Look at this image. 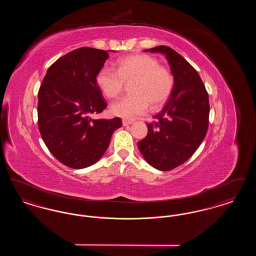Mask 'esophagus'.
I'll return each instance as SVG.
<instances>
[{"label":"esophagus","instance_id":"1","mask_svg":"<svg viewBox=\"0 0 256 256\" xmlns=\"http://www.w3.org/2000/svg\"><path fill=\"white\" fill-rule=\"evenodd\" d=\"M122 126H128V124H132V121H128V120H122Z\"/></svg>","mask_w":256,"mask_h":256}]
</instances>
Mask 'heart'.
Wrapping results in <instances>:
<instances>
[{
	"instance_id": "obj_1",
	"label": "heart",
	"mask_w": 256,
	"mask_h": 256,
	"mask_svg": "<svg viewBox=\"0 0 256 256\" xmlns=\"http://www.w3.org/2000/svg\"><path fill=\"white\" fill-rule=\"evenodd\" d=\"M130 95L114 102L110 111L113 115L132 119L145 114L150 106L159 110L168 100L174 88L170 70L159 64L158 58L146 54H137L117 61L116 70L104 66L98 72L96 82L104 97L116 98L124 82H130Z\"/></svg>"
}]
</instances>
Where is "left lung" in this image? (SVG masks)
<instances>
[{"label": "left lung", "instance_id": "obj_1", "mask_svg": "<svg viewBox=\"0 0 256 256\" xmlns=\"http://www.w3.org/2000/svg\"><path fill=\"white\" fill-rule=\"evenodd\" d=\"M145 52L165 56L174 82L169 100L156 121L146 124L148 134L137 146L150 166L170 170L190 158L206 135L208 94L200 74L174 50L158 46Z\"/></svg>", "mask_w": 256, "mask_h": 256}]
</instances>
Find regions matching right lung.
<instances>
[{"label": "right lung", "mask_w": 256, "mask_h": 256, "mask_svg": "<svg viewBox=\"0 0 256 256\" xmlns=\"http://www.w3.org/2000/svg\"><path fill=\"white\" fill-rule=\"evenodd\" d=\"M108 56L104 50H74L50 66L39 88L37 113L42 139L56 158L73 169L98 162L113 132L122 126L118 117L91 118L108 106L96 76Z\"/></svg>", "instance_id": "obj_1"}]
</instances>
